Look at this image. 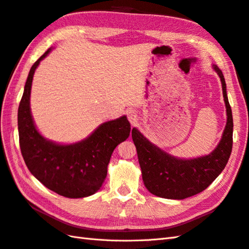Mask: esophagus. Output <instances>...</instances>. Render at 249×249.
Wrapping results in <instances>:
<instances>
[{
    "mask_svg": "<svg viewBox=\"0 0 249 249\" xmlns=\"http://www.w3.org/2000/svg\"><path fill=\"white\" fill-rule=\"evenodd\" d=\"M127 118H128L131 125H135L138 121V114L136 113V111L130 110V111H128V113H127Z\"/></svg>",
    "mask_w": 249,
    "mask_h": 249,
    "instance_id": "34e87169",
    "label": "esophagus"
}]
</instances>
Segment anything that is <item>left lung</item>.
Segmentation results:
<instances>
[{
  "instance_id": "1",
  "label": "left lung",
  "mask_w": 249,
  "mask_h": 249,
  "mask_svg": "<svg viewBox=\"0 0 249 249\" xmlns=\"http://www.w3.org/2000/svg\"><path fill=\"white\" fill-rule=\"evenodd\" d=\"M213 68L222 83L227 122L221 141L209 155L194 159L176 158L152 144L136 127L132 128L131 137L137 148L144 185L152 195L165 199H186L206 189L226 166L232 149V113L224 75L216 65H213Z\"/></svg>"
}]
</instances>
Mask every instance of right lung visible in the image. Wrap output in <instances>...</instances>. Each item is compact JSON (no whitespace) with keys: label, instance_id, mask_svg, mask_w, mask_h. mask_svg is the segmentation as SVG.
I'll return each instance as SVG.
<instances>
[{"label":"right lung","instance_id":"add662e5","mask_svg":"<svg viewBox=\"0 0 249 249\" xmlns=\"http://www.w3.org/2000/svg\"><path fill=\"white\" fill-rule=\"evenodd\" d=\"M50 52L52 48L31 66L18 105L21 152L30 173L48 189L70 199L89 196L101 188L114 148L129 137L130 123L126 116L108 121L86 139L72 144L44 138L31 116L30 92L36 69Z\"/></svg>","mask_w":249,"mask_h":249}]
</instances>
